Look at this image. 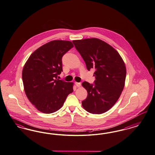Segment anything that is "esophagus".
Returning a JSON list of instances; mask_svg holds the SVG:
<instances>
[{"mask_svg": "<svg viewBox=\"0 0 155 155\" xmlns=\"http://www.w3.org/2000/svg\"><path fill=\"white\" fill-rule=\"evenodd\" d=\"M75 85L76 86H77V87H80L81 85V84L80 82H75Z\"/></svg>", "mask_w": 155, "mask_h": 155, "instance_id": "esophagus-1", "label": "esophagus"}]
</instances>
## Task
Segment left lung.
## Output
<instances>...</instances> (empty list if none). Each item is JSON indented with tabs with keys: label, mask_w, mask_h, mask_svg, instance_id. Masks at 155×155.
<instances>
[{
	"label": "left lung",
	"mask_w": 155,
	"mask_h": 155,
	"mask_svg": "<svg viewBox=\"0 0 155 155\" xmlns=\"http://www.w3.org/2000/svg\"><path fill=\"white\" fill-rule=\"evenodd\" d=\"M73 43L87 69L96 70L94 84L86 81L82 84L87 91L82 105L92 114L106 112L116 104L124 87L127 71L123 59L110 45L97 38L74 40Z\"/></svg>",
	"instance_id": "left-lung-1"
}]
</instances>
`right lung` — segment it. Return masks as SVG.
Wrapping results in <instances>:
<instances>
[{"label":"right lung","mask_w":155,"mask_h":155,"mask_svg":"<svg viewBox=\"0 0 155 155\" xmlns=\"http://www.w3.org/2000/svg\"><path fill=\"white\" fill-rule=\"evenodd\" d=\"M73 47L70 41H51L36 50L25 64L22 71L25 91L39 111L47 114L57 111L73 91V82L57 79L62 71V58Z\"/></svg>","instance_id":"1"}]
</instances>
